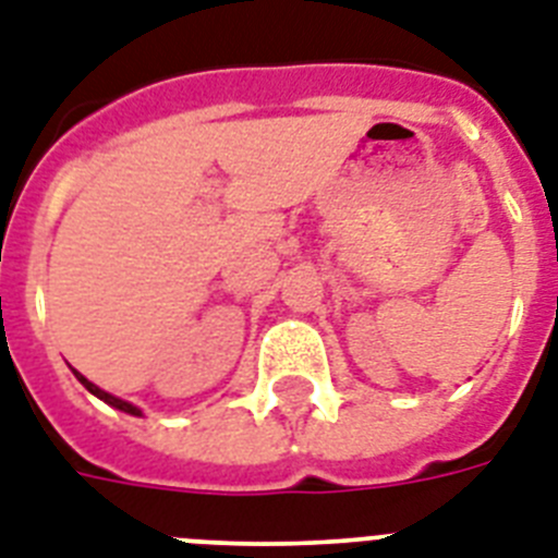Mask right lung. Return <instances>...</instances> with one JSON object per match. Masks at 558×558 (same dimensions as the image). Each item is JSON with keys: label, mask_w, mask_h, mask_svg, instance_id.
<instances>
[{"label": "right lung", "mask_w": 558, "mask_h": 558, "mask_svg": "<svg viewBox=\"0 0 558 558\" xmlns=\"http://www.w3.org/2000/svg\"><path fill=\"white\" fill-rule=\"evenodd\" d=\"M78 377V383H82L84 388H87V391H90V395H96L98 400H105L107 405H112V409H119V411H124V414H133V416H142V409H135L133 402H128V400H119V397H112V395H107V391H101V388L98 386H93L90 380H87V377H82V374L78 372H73Z\"/></svg>", "instance_id": "obj_1"}]
</instances>
